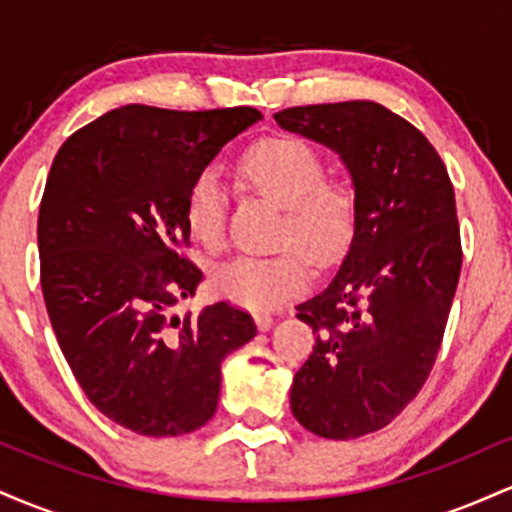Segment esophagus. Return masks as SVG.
Masks as SVG:
<instances>
[{
    "label": "esophagus",
    "mask_w": 512,
    "mask_h": 512,
    "mask_svg": "<svg viewBox=\"0 0 512 512\" xmlns=\"http://www.w3.org/2000/svg\"><path fill=\"white\" fill-rule=\"evenodd\" d=\"M255 322H257V330H260V332H269L274 327V317L267 315V313H257Z\"/></svg>",
    "instance_id": "1"
}]
</instances>
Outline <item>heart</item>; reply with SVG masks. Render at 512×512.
Here are the masks:
<instances>
[{
  "label": "heart",
  "mask_w": 512,
  "mask_h": 512,
  "mask_svg": "<svg viewBox=\"0 0 512 512\" xmlns=\"http://www.w3.org/2000/svg\"><path fill=\"white\" fill-rule=\"evenodd\" d=\"M240 173L252 190L284 209L279 245H293L313 262L332 260L344 248L354 223V195L342 182L325 180V163L308 144L289 137L267 139L243 156ZM185 219L199 243L219 248L226 226V190L219 175L207 170L192 182ZM305 284L308 269L296 252L243 255L214 274L216 291L250 310H272Z\"/></svg>",
  "instance_id": "1"
}]
</instances>
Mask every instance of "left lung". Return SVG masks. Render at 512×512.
<instances>
[{
	"label": "left lung",
	"mask_w": 512,
	"mask_h": 512,
	"mask_svg": "<svg viewBox=\"0 0 512 512\" xmlns=\"http://www.w3.org/2000/svg\"><path fill=\"white\" fill-rule=\"evenodd\" d=\"M276 125L327 146L354 187V236L337 274L296 305L317 334L291 411L320 438L380 431L436 363L462 269L455 192L431 142L373 101L301 105Z\"/></svg>",
	"instance_id": "left-lung-1"
}]
</instances>
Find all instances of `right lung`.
<instances>
[{"mask_svg": "<svg viewBox=\"0 0 512 512\" xmlns=\"http://www.w3.org/2000/svg\"><path fill=\"white\" fill-rule=\"evenodd\" d=\"M260 120L255 108L125 105L74 132L52 161L38 214L45 308L93 407L139 436L207 424L223 358L257 334L226 301L199 315L168 310L204 279L180 255L190 245L187 192Z\"/></svg>", "mask_w": 512, "mask_h": 512, "instance_id": "1", "label": "right lung"}]
</instances>
